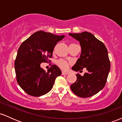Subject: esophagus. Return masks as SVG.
Returning a JSON list of instances; mask_svg holds the SVG:
<instances>
[{
  "mask_svg": "<svg viewBox=\"0 0 122 122\" xmlns=\"http://www.w3.org/2000/svg\"><path fill=\"white\" fill-rule=\"evenodd\" d=\"M61 74H62V75H68V73L65 72H62Z\"/></svg>",
  "mask_w": 122,
  "mask_h": 122,
  "instance_id": "34e87169",
  "label": "esophagus"
}]
</instances>
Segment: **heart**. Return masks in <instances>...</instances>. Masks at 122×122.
<instances>
[{"label":"heart","mask_w":122,"mask_h":122,"mask_svg":"<svg viewBox=\"0 0 122 122\" xmlns=\"http://www.w3.org/2000/svg\"><path fill=\"white\" fill-rule=\"evenodd\" d=\"M71 63L64 60H59L57 61V65L62 70H66L69 68Z\"/></svg>","instance_id":"heart-1"}]
</instances>
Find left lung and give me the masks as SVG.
<instances>
[{"instance_id": "left-lung-1", "label": "left lung", "mask_w": 122, "mask_h": 122, "mask_svg": "<svg viewBox=\"0 0 122 122\" xmlns=\"http://www.w3.org/2000/svg\"><path fill=\"white\" fill-rule=\"evenodd\" d=\"M79 41L81 47L80 58L72 69L76 72L86 68L87 72L83 76L77 74V80L71 85L72 92L81 97H89L97 93L106 85L110 70L108 51L102 42L91 33H69Z\"/></svg>"}]
</instances>
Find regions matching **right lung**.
Instances as JSON below:
<instances>
[{
	"label": "right lung",
	"instance_id": "1",
	"mask_svg": "<svg viewBox=\"0 0 122 122\" xmlns=\"http://www.w3.org/2000/svg\"><path fill=\"white\" fill-rule=\"evenodd\" d=\"M65 36H57L43 31L33 34L20 45L15 61L18 84L28 95L38 97L49 92L61 71L53 65L46 72L40 65L52 57L54 47Z\"/></svg>",
	"mask_w": 122,
	"mask_h": 122
}]
</instances>
